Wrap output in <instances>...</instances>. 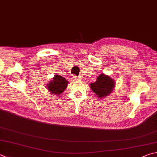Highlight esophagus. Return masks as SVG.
Masks as SVG:
<instances>
[{
  "label": "esophagus",
  "mask_w": 157,
  "mask_h": 157,
  "mask_svg": "<svg viewBox=\"0 0 157 157\" xmlns=\"http://www.w3.org/2000/svg\"><path fill=\"white\" fill-rule=\"evenodd\" d=\"M74 79H75V80H76V81H82V79L80 77H76V76L74 77Z\"/></svg>",
  "instance_id": "34e87169"
}]
</instances>
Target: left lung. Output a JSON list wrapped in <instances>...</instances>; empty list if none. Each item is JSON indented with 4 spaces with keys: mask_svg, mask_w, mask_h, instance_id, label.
<instances>
[{
    "mask_svg": "<svg viewBox=\"0 0 157 157\" xmlns=\"http://www.w3.org/2000/svg\"><path fill=\"white\" fill-rule=\"evenodd\" d=\"M90 87L98 98H104L113 92L115 87V82L111 77L101 73L94 83L90 84Z\"/></svg>",
    "mask_w": 157,
    "mask_h": 157,
    "instance_id": "left-lung-1",
    "label": "left lung"
}]
</instances>
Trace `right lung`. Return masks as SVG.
<instances>
[{
  "label": "right lung",
  "instance_id": "obj_1",
  "mask_svg": "<svg viewBox=\"0 0 157 157\" xmlns=\"http://www.w3.org/2000/svg\"><path fill=\"white\" fill-rule=\"evenodd\" d=\"M68 81L63 77L59 75H56L47 84V90H49L50 94L52 95H58L63 93L68 86Z\"/></svg>",
  "mask_w": 157,
  "mask_h": 157
}]
</instances>
